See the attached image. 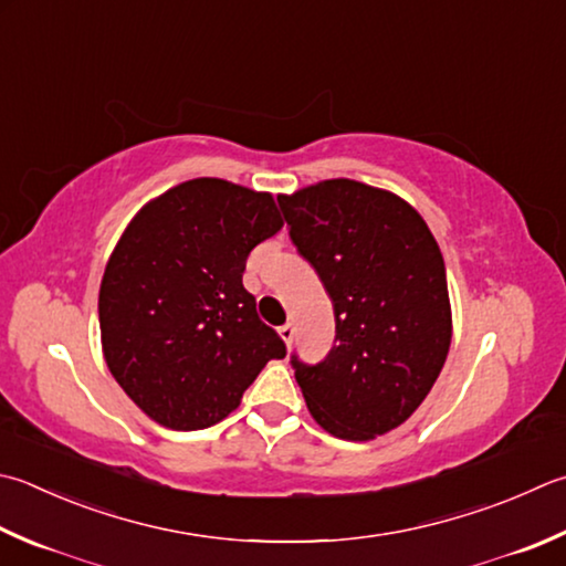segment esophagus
Wrapping results in <instances>:
<instances>
[{"mask_svg":"<svg viewBox=\"0 0 566 566\" xmlns=\"http://www.w3.org/2000/svg\"><path fill=\"white\" fill-rule=\"evenodd\" d=\"M279 335L283 337V343L291 347V343H293V337H295V327L291 325V323H285L283 327H279Z\"/></svg>","mask_w":566,"mask_h":566,"instance_id":"obj_1","label":"esophagus"}]
</instances>
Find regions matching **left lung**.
<instances>
[{
	"label": "left lung",
	"instance_id": "left-lung-1",
	"mask_svg": "<svg viewBox=\"0 0 566 566\" xmlns=\"http://www.w3.org/2000/svg\"><path fill=\"white\" fill-rule=\"evenodd\" d=\"M279 205L335 311L329 355L313 367L291 359L307 409L337 439H377L421 407L449 355L439 243L409 201L355 179H325Z\"/></svg>",
	"mask_w": 566,
	"mask_h": 566
}]
</instances>
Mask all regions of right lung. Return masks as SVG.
Here are the masks:
<instances>
[{
  "mask_svg": "<svg viewBox=\"0 0 566 566\" xmlns=\"http://www.w3.org/2000/svg\"><path fill=\"white\" fill-rule=\"evenodd\" d=\"M281 229L273 195L217 177L167 189L127 223L101 281L103 357L159 426L219 423L285 357L241 281L253 247Z\"/></svg>",
  "mask_w": 566,
  "mask_h": 566,
  "instance_id": "add662e5",
  "label": "right lung"
}]
</instances>
